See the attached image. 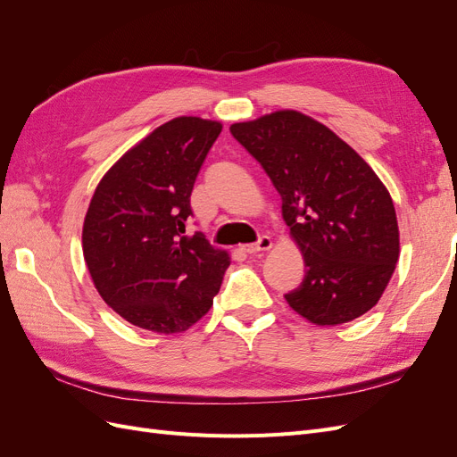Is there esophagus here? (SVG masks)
<instances>
[{
	"instance_id": "obj_1",
	"label": "esophagus",
	"mask_w": 457,
	"mask_h": 457,
	"mask_svg": "<svg viewBox=\"0 0 457 457\" xmlns=\"http://www.w3.org/2000/svg\"><path fill=\"white\" fill-rule=\"evenodd\" d=\"M272 247V240H270V237H261L259 238V242H255V244H245V245H242V250L245 252V253H259V252H269Z\"/></svg>"
}]
</instances>
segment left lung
Masks as SVG:
<instances>
[{"label":"left lung","instance_id":"obj_1","mask_svg":"<svg viewBox=\"0 0 457 457\" xmlns=\"http://www.w3.org/2000/svg\"><path fill=\"white\" fill-rule=\"evenodd\" d=\"M230 133L267 171L305 261L287 305L316 326L351 322L378 305L400 255L389 190L354 148L314 118L276 110Z\"/></svg>","mask_w":457,"mask_h":457}]
</instances>
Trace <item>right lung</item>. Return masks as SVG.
I'll return each instance as SVG.
<instances>
[{
  "mask_svg": "<svg viewBox=\"0 0 457 457\" xmlns=\"http://www.w3.org/2000/svg\"><path fill=\"white\" fill-rule=\"evenodd\" d=\"M223 123L179 116L131 146L89 202L81 247L96 292L123 320L181 334L212 309L230 265L200 232L185 237L190 195Z\"/></svg>",
  "mask_w": 457,
  "mask_h": 457,
  "instance_id": "right-lung-1",
  "label": "right lung"
}]
</instances>
